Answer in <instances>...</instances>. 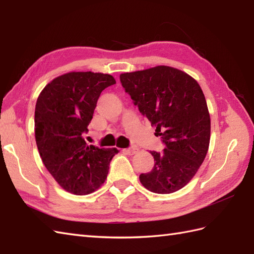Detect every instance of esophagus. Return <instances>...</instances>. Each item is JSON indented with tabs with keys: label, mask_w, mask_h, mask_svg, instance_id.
<instances>
[{
	"label": "esophagus",
	"mask_w": 254,
	"mask_h": 254,
	"mask_svg": "<svg viewBox=\"0 0 254 254\" xmlns=\"http://www.w3.org/2000/svg\"><path fill=\"white\" fill-rule=\"evenodd\" d=\"M123 152L126 154H128V155H134V154H136L138 152V149L136 147H131V148L123 149Z\"/></svg>",
	"instance_id": "obj_1"
}]
</instances>
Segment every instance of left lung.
Masks as SVG:
<instances>
[{
  "mask_svg": "<svg viewBox=\"0 0 254 254\" xmlns=\"http://www.w3.org/2000/svg\"><path fill=\"white\" fill-rule=\"evenodd\" d=\"M120 80L166 145L161 153L150 152L154 167L139 181L158 194L180 190L195 176L209 146L210 118L201 87L186 72L166 65L123 73Z\"/></svg>",
  "mask_w": 254,
  "mask_h": 254,
  "instance_id": "obj_1",
  "label": "left lung"
}]
</instances>
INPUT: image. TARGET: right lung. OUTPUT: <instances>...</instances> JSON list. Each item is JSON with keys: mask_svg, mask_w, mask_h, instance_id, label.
<instances>
[{"mask_svg": "<svg viewBox=\"0 0 254 254\" xmlns=\"http://www.w3.org/2000/svg\"><path fill=\"white\" fill-rule=\"evenodd\" d=\"M113 84L109 74L69 72L52 79L38 97L37 147L48 171L69 193L86 195L100 188L119 153L87 145L83 137L101 91Z\"/></svg>", "mask_w": 254, "mask_h": 254, "instance_id": "obj_1", "label": "right lung"}]
</instances>
